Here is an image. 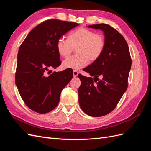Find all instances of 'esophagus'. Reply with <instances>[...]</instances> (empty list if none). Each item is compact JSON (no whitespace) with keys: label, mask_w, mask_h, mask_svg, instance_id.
<instances>
[{"label":"esophagus","mask_w":151,"mask_h":151,"mask_svg":"<svg viewBox=\"0 0 151 151\" xmlns=\"http://www.w3.org/2000/svg\"><path fill=\"white\" fill-rule=\"evenodd\" d=\"M78 74H79V73H78V72H77V70H74V71H73V76H74V77H77V76H78Z\"/></svg>","instance_id":"1"}]
</instances>
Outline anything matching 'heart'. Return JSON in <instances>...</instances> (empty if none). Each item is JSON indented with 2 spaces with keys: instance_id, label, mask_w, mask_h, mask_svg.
Returning a JSON list of instances; mask_svg holds the SVG:
<instances>
[{
  "instance_id": "b5f03b06",
  "label": "heart",
  "mask_w": 151,
  "mask_h": 151,
  "mask_svg": "<svg viewBox=\"0 0 151 151\" xmlns=\"http://www.w3.org/2000/svg\"><path fill=\"white\" fill-rule=\"evenodd\" d=\"M105 47V40L101 34L85 28L71 31L68 39L60 38L57 43L59 55L68 58L76 48V55L63 62V67L77 70L88 64L89 60L96 61L101 56Z\"/></svg>"
}]
</instances>
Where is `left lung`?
Segmentation results:
<instances>
[{
	"label": "left lung",
	"instance_id": "1",
	"mask_svg": "<svg viewBox=\"0 0 151 151\" xmlns=\"http://www.w3.org/2000/svg\"><path fill=\"white\" fill-rule=\"evenodd\" d=\"M88 27L103 31L105 47L101 56L84 69L93 78L78 75L79 103L87 115L99 117L111 112L126 91L132 60L126 40L118 31L106 24Z\"/></svg>",
	"mask_w": 151,
	"mask_h": 151
}]
</instances>
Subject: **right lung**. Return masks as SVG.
I'll return each instance as SVG.
<instances>
[{
	"instance_id": "right-lung-1",
	"label": "right lung",
	"mask_w": 151,
	"mask_h": 151,
	"mask_svg": "<svg viewBox=\"0 0 151 151\" xmlns=\"http://www.w3.org/2000/svg\"><path fill=\"white\" fill-rule=\"evenodd\" d=\"M79 24L57 19L43 22L32 29L19 47L15 82L21 97L32 110L47 113L55 108L73 70L53 72L61 64L58 40Z\"/></svg>"
}]
</instances>
